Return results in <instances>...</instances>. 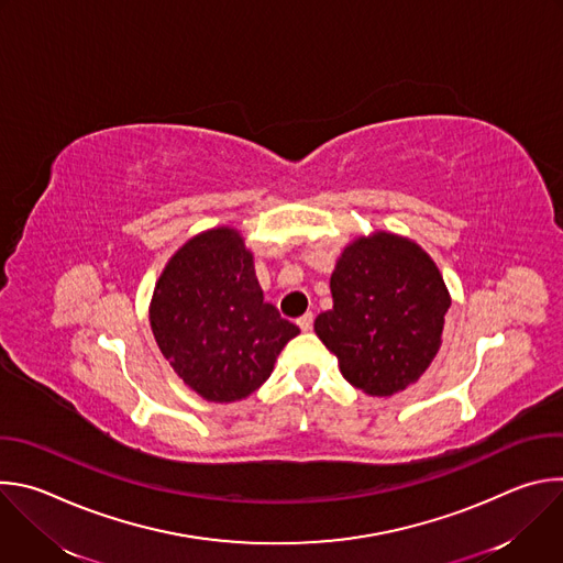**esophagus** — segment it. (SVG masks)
I'll list each match as a JSON object with an SVG mask.
<instances>
[{
  "label": "esophagus",
  "mask_w": 563,
  "mask_h": 563,
  "mask_svg": "<svg viewBox=\"0 0 563 563\" xmlns=\"http://www.w3.org/2000/svg\"><path fill=\"white\" fill-rule=\"evenodd\" d=\"M296 325L300 328V332H309L313 328V313H305L296 320Z\"/></svg>",
  "instance_id": "esophagus-1"
}]
</instances>
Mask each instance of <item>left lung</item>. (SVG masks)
Returning <instances> with one entry per match:
<instances>
[{
  "mask_svg": "<svg viewBox=\"0 0 563 563\" xmlns=\"http://www.w3.org/2000/svg\"><path fill=\"white\" fill-rule=\"evenodd\" d=\"M334 307L313 332L347 383L391 396L417 383L441 347L450 294L434 261L410 238L376 231L350 243L330 280Z\"/></svg>",
  "mask_w": 563,
  "mask_h": 563,
  "instance_id": "8db88e82",
  "label": "left lung"
}]
</instances>
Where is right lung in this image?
<instances>
[{
  "label": "right lung",
  "mask_w": 563,
  "mask_h": 563,
  "mask_svg": "<svg viewBox=\"0 0 563 563\" xmlns=\"http://www.w3.org/2000/svg\"><path fill=\"white\" fill-rule=\"evenodd\" d=\"M148 320L176 374L213 404L256 391L300 334L265 302L254 256L231 227L202 231L172 256L155 283Z\"/></svg>",
  "instance_id": "1"
}]
</instances>
